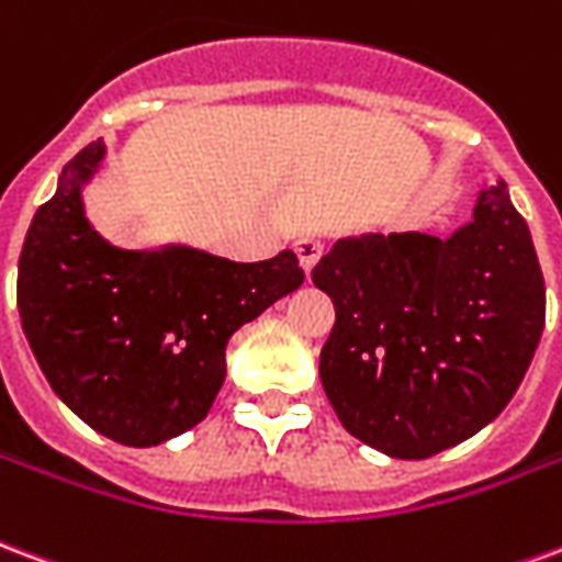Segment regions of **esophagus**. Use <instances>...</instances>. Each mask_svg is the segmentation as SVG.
I'll return each mask as SVG.
<instances>
[{
    "instance_id": "34e87169",
    "label": "esophagus",
    "mask_w": 562,
    "mask_h": 562,
    "mask_svg": "<svg viewBox=\"0 0 562 562\" xmlns=\"http://www.w3.org/2000/svg\"><path fill=\"white\" fill-rule=\"evenodd\" d=\"M293 248H296L299 263H302V269H305V276H308L311 269H314V263L321 260L323 245L317 239H314V236H299V239L293 241Z\"/></svg>"
}]
</instances>
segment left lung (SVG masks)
<instances>
[{
	"mask_svg": "<svg viewBox=\"0 0 562 562\" xmlns=\"http://www.w3.org/2000/svg\"><path fill=\"white\" fill-rule=\"evenodd\" d=\"M311 278L335 305L326 398L389 458H431L497 419L544 329L542 269L503 179L452 236H344Z\"/></svg>",
	"mask_w": 562,
	"mask_h": 562,
	"instance_id": "1",
	"label": "left lung"
}]
</instances>
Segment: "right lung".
Returning a JSON list of instances; mask_svg holds the SVG:
<instances>
[{"label": "right lung", "instance_id": "obj_1", "mask_svg": "<svg viewBox=\"0 0 562 562\" xmlns=\"http://www.w3.org/2000/svg\"><path fill=\"white\" fill-rule=\"evenodd\" d=\"M89 143L29 224L18 266L26 341L50 389L80 419L134 449L206 419L227 376V341L305 272L293 251L263 263L167 241L122 248L86 215V186L104 164Z\"/></svg>", "mask_w": 562, "mask_h": 562}]
</instances>
